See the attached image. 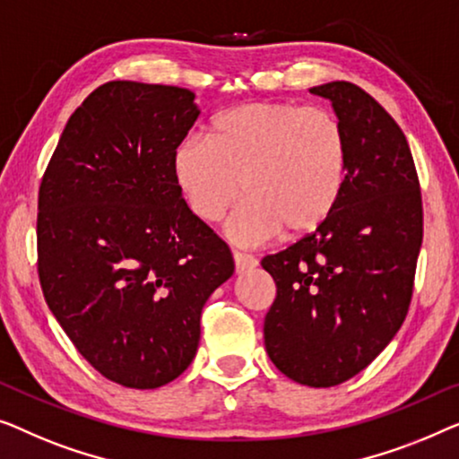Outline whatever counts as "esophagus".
Returning a JSON list of instances; mask_svg holds the SVG:
<instances>
[{
    "label": "esophagus",
    "instance_id": "esophagus-1",
    "mask_svg": "<svg viewBox=\"0 0 459 459\" xmlns=\"http://www.w3.org/2000/svg\"><path fill=\"white\" fill-rule=\"evenodd\" d=\"M232 260H235V268L238 274L247 273V270H254L257 266V260L249 254H241V251H232Z\"/></svg>",
    "mask_w": 459,
    "mask_h": 459
}]
</instances>
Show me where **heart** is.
<instances>
[{
  "label": "heart",
  "mask_w": 459,
  "mask_h": 459,
  "mask_svg": "<svg viewBox=\"0 0 459 459\" xmlns=\"http://www.w3.org/2000/svg\"><path fill=\"white\" fill-rule=\"evenodd\" d=\"M347 160L345 131L331 112L251 101L218 114L210 139L186 137L172 174L204 222L221 221L245 193L227 232L238 245H260L282 230L289 238L318 230L343 195Z\"/></svg>",
  "instance_id": "1"
}]
</instances>
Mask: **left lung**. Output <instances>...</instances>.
<instances>
[{
  "label": "left lung",
  "mask_w": 459,
  "mask_h": 459,
  "mask_svg": "<svg viewBox=\"0 0 459 459\" xmlns=\"http://www.w3.org/2000/svg\"><path fill=\"white\" fill-rule=\"evenodd\" d=\"M347 137L343 195L322 227L262 268L276 282L268 358L295 383L334 386L370 364L408 314L422 245L420 183L408 139L364 89L312 87Z\"/></svg>",
  "instance_id": "1"
}]
</instances>
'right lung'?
I'll use <instances>...</instances> for the list:
<instances>
[{
	"label": "right lung",
	"mask_w": 459,
	"mask_h": 459,
	"mask_svg": "<svg viewBox=\"0 0 459 459\" xmlns=\"http://www.w3.org/2000/svg\"><path fill=\"white\" fill-rule=\"evenodd\" d=\"M197 116L189 89L106 82L70 116L39 189L45 301L81 356L131 389L189 368L205 301L235 273L172 174Z\"/></svg>",
	"instance_id": "right-lung-1"
}]
</instances>
